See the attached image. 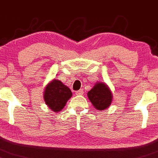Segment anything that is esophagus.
<instances>
[{
	"mask_svg": "<svg viewBox=\"0 0 158 158\" xmlns=\"http://www.w3.org/2000/svg\"><path fill=\"white\" fill-rule=\"evenodd\" d=\"M76 94H77V95H82V94H83V90H82V89H80V90L77 91V92H76Z\"/></svg>",
	"mask_w": 158,
	"mask_h": 158,
	"instance_id": "1",
	"label": "esophagus"
}]
</instances>
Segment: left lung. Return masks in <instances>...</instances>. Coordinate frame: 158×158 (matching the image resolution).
<instances>
[{"mask_svg":"<svg viewBox=\"0 0 158 158\" xmlns=\"http://www.w3.org/2000/svg\"><path fill=\"white\" fill-rule=\"evenodd\" d=\"M89 101L95 109L104 110L108 108L112 103L113 94L110 89L104 82L95 83L87 94Z\"/></svg>","mask_w":158,"mask_h":158,"instance_id":"obj_1","label":"left lung"}]
</instances>
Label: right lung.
Masks as SVG:
<instances>
[{
	"label": "right lung",
	"instance_id": "obj_1",
	"mask_svg": "<svg viewBox=\"0 0 158 158\" xmlns=\"http://www.w3.org/2000/svg\"><path fill=\"white\" fill-rule=\"evenodd\" d=\"M72 95V92L67 86L58 79H54L46 85L43 97L48 107L57 113L65 107Z\"/></svg>",
	"mask_w": 158,
	"mask_h": 158
}]
</instances>
